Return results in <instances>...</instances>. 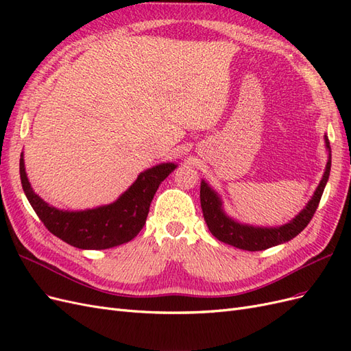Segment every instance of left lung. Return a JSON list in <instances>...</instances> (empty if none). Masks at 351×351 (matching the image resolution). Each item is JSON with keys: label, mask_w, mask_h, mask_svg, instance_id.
Instances as JSON below:
<instances>
[{"label": "left lung", "mask_w": 351, "mask_h": 351, "mask_svg": "<svg viewBox=\"0 0 351 351\" xmlns=\"http://www.w3.org/2000/svg\"><path fill=\"white\" fill-rule=\"evenodd\" d=\"M325 146L328 149V162L319 186L316 187L312 199L307 202L306 208L300 214L281 227H253L249 224H241V222L230 218L226 214V210L222 209V202L218 193L214 189H210L205 180H202L200 205L202 210H204L206 226L212 232V236H215L222 243H227L231 244V246L249 252L269 249L272 246H278L281 243L294 239L311 222L317 209V205H319L324 189L329 178V171H331V146H329L326 136Z\"/></svg>", "instance_id": "left-lung-1"}]
</instances>
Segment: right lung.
I'll return each mask as SVG.
<instances>
[{
    "label": "right lung",
    "instance_id": "add662e5",
    "mask_svg": "<svg viewBox=\"0 0 351 351\" xmlns=\"http://www.w3.org/2000/svg\"><path fill=\"white\" fill-rule=\"evenodd\" d=\"M176 168V164L165 162L146 169L112 204L84 210H62L42 200L27 180L23 154L20 180L29 204L49 232L77 249L102 250L120 246L139 234L159 184Z\"/></svg>",
    "mask_w": 351,
    "mask_h": 351
}]
</instances>
